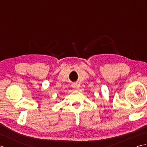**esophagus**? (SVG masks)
<instances>
[{"instance_id": "esophagus-1", "label": "esophagus", "mask_w": 147, "mask_h": 147, "mask_svg": "<svg viewBox=\"0 0 147 147\" xmlns=\"http://www.w3.org/2000/svg\"><path fill=\"white\" fill-rule=\"evenodd\" d=\"M72 87H73V88H78V85H77V84L76 83H73V85H72Z\"/></svg>"}]
</instances>
